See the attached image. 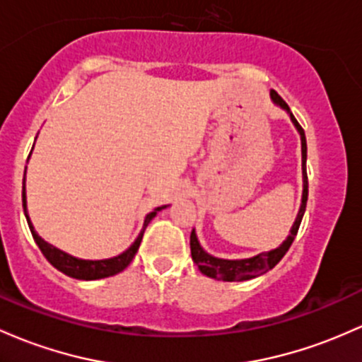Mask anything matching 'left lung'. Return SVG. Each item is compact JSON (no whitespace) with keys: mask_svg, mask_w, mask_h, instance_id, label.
<instances>
[{"mask_svg":"<svg viewBox=\"0 0 362 362\" xmlns=\"http://www.w3.org/2000/svg\"><path fill=\"white\" fill-rule=\"evenodd\" d=\"M272 98L276 105H280L281 108L287 110L291 113V108H288L287 103L284 101L280 96H278L276 90H272ZM292 122L296 123L297 130L300 134V142H303V177H304V192H303V204H300L299 214H297V220L293 223L292 230H291V235L288 239L284 242L278 249H273L269 252H263V254H257V256L249 257V259H218V257L209 256L208 252L202 251V247L197 242L196 232L192 230L190 233V254H192V259L194 263L197 264V268L204 273L206 276L209 278H218V280H223V281H244V280H251V278H256L259 275H264L266 272H269L272 268L280 263L281 257L285 256V252L291 249L293 239H296L297 232H299V226L300 221H303L304 211H305V202H308V172H305V136H304V130L303 127L299 125V122L296 120V117L291 113Z\"/></svg>","mask_w":362,"mask_h":362,"instance_id":"8db88e82","label":"left lung"}]
</instances>
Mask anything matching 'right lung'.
Listing matches in <instances>:
<instances>
[{"label": "right lung", "instance_id": "1", "mask_svg": "<svg viewBox=\"0 0 362 362\" xmlns=\"http://www.w3.org/2000/svg\"><path fill=\"white\" fill-rule=\"evenodd\" d=\"M22 201H23V211H25L27 216V209H25V175H23V190H22ZM161 208H158L156 211H160ZM156 211L149 213L144 220V226H142L141 235L137 237V240L127 249L125 252L120 254L117 257H111V259H101V261H86V259H77V257H71L69 254L62 252L59 249L53 247L47 242H45L37 233L34 232V226L30 225L29 216H27V223H29L30 232H33V237L35 240V244L39 245L41 252L45 254L46 259L49 261L54 268L59 269L62 273L69 275L71 278H77V280H98V278H106V276H113L117 273L123 272L130 263H132L134 256L139 251V245H141L142 235H144L146 226L149 225V221L156 216Z\"/></svg>", "mask_w": 362, "mask_h": 362}]
</instances>
